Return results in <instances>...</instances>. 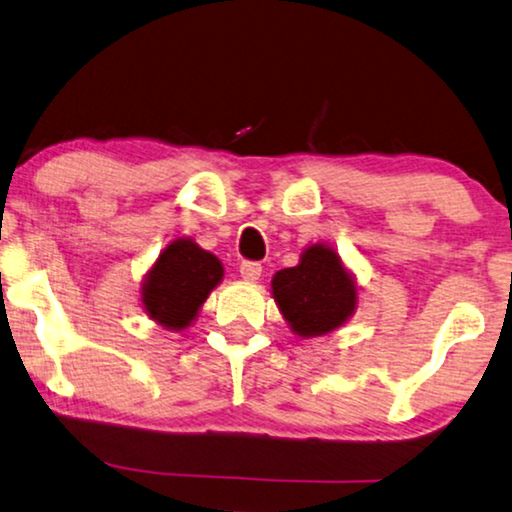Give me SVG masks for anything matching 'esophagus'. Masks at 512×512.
Here are the masks:
<instances>
[{
    "label": "esophagus",
    "mask_w": 512,
    "mask_h": 512,
    "mask_svg": "<svg viewBox=\"0 0 512 512\" xmlns=\"http://www.w3.org/2000/svg\"><path fill=\"white\" fill-rule=\"evenodd\" d=\"M239 271H241V278H246V280H257L259 276H262V264H259V262H253V259H246V262H241Z\"/></svg>",
    "instance_id": "34e87169"
}]
</instances>
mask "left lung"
<instances>
[{"label":"left lung","mask_w":512,"mask_h":512,"mask_svg":"<svg viewBox=\"0 0 512 512\" xmlns=\"http://www.w3.org/2000/svg\"><path fill=\"white\" fill-rule=\"evenodd\" d=\"M273 299L299 336H320L341 327L355 311L357 290L331 248L313 246L292 269L271 280Z\"/></svg>","instance_id":"1"}]
</instances>
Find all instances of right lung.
Here are the masks:
<instances>
[{
	"mask_svg": "<svg viewBox=\"0 0 512 512\" xmlns=\"http://www.w3.org/2000/svg\"><path fill=\"white\" fill-rule=\"evenodd\" d=\"M220 278L222 264L218 257L201 250L190 239H178L167 246L150 269L143 283V306L160 325L185 329Z\"/></svg>",
	"mask_w": 512,
	"mask_h": 512,
	"instance_id": "right-lung-1",
	"label": "right lung"
}]
</instances>
